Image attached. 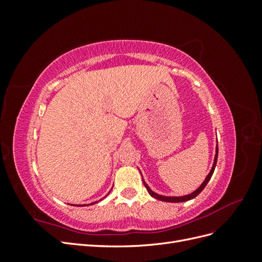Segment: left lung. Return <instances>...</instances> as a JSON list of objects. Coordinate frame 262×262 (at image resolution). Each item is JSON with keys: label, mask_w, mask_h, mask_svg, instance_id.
Listing matches in <instances>:
<instances>
[{"label": "left lung", "mask_w": 262, "mask_h": 262, "mask_svg": "<svg viewBox=\"0 0 262 262\" xmlns=\"http://www.w3.org/2000/svg\"><path fill=\"white\" fill-rule=\"evenodd\" d=\"M217 153H219V148H217V145H216V148H215V156H214V162H213V165H212V168H211L210 172L208 173V176L205 177L204 181L200 185V187L198 188L196 190H194V191L191 192V193L186 194V195H180V196L162 195V194H158V193H156L155 191H153V190L148 187V185L146 184L144 179H143V184H144V186L146 187L149 195L155 198V199H157V200H161V201H164V202H173V203H179V202H185V201H188V200H191V199H193V198H195L198 194H199V193L202 191V190L205 188V186L208 185V182L210 181V179H211V177H212V175H213V172H214V169H215V166H216ZM142 178H143V177H142Z\"/></svg>", "instance_id": "obj_1"}]
</instances>
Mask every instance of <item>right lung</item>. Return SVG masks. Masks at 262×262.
<instances>
[{"label": "right lung", "mask_w": 262, "mask_h": 262, "mask_svg": "<svg viewBox=\"0 0 262 262\" xmlns=\"http://www.w3.org/2000/svg\"><path fill=\"white\" fill-rule=\"evenodd\" d=\"M110 192V191H109ZM109 192L104 196V198H101L100 200H98V201H95V202H92V203H89V204H71V205H74V207H89V205H92V204H95V203H98L99 201H101L102 199H105V198L109 194Z\"/></svg>", "instance_id": "add662e5"}]
</instances>
